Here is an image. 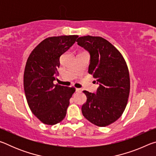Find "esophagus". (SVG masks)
I'll use <instances>...</instances> for the list:
<instances>
[{"label":"esophagus","instance_id":"1","mask_svg":"<svg viewBox=\"0 0 156 156\" xmlns=\"http://www.w3.org/2000/svg\"><path fill=\"white\" fill-rule=\"evenodd\" d=\"M76 90V92H78V93H81L82 92V89H80V88H77Z\"/></svg>","mask_w":156,"mask_h":156}]
</instances>
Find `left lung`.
I'll list each match as a JSON object with an SVG mask.
<instances>
[{
	"label": "left lung",
	"instance_id": "1",
	"mask_svg": "<svg viewBox=\"0 0 156 156\" xmlns=\"http://www.w3.org/2000/svg\"><path fill=\"white\" fill-rule=\"evenodd\" d=\"M76 42L90 53L89 73L99 84L96 94L83 91L87 102L82 106V113L94 125L107 126L122 115L127 105L130 92L127 65L121 53L102 37L81 36Z\"/></svg>",
	"mask_w": 156,
	"mask_h": 156
}]
</instances>
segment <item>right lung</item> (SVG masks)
<instances>
[{
    "label": "right lung",
    "mask_w": 156,
    "mask_h": 156,
    "mask_svg": "<svg viewBox=\"0 0 156 156\" xmlns=\"http://www.w3.org/2000/svg\"><path fill=\"white\" fill-rule=\"evenodd\" d=\"M78 36L49 37L41 42L26 62L23 84L27 103L43 124L54 125L64 119L69 100L76 89L54 84L60 58L72 47Z\"/></svg>",
    "instance_id": "obj_1"
}]
</instances>
